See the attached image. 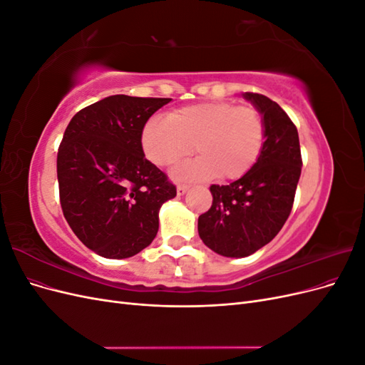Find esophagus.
<instances>
[{"mask_svg":"<svg viewBox=\"0 0 365 365\" xmlns=\"http://www.w3.org/2000/svg\"><path fill=\"white\" fill-rule=\"evenodd\" d=\"M187 190H189V185H187V184H180L178 187H176V193H178L180 196L184 195Z\"/></svg>","mask_w":365,"mask_h":365,"instance_id":"obj_1","label":"esophagus"}]
</instances>
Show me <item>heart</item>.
I'll return each mask as SVG.
<instances>
[{"label": "heart", "mask_w": 365, "mask_h": 365, "mask_svg": "<svg viewBox=\"0 0 365 365\" xmlns=\"http://www.w3.org/2000/svg\"><path fill=\"white\" fill-rule=\"evenodd\" d=\"M267 140V126L257 108L230 102L185 106L168 120L152 117L143 128L145 155L160 168H170L190 157L195 146L200 158L175 170L176 178L216 176L239 180L259 161Z\"/></svg>", "instance_id": "b5f03b06"}]
</instances>
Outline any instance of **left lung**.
<instances>
[{"label":"left lung","instance_id":"8db88e82","mask_svg":"<svg viewBox=\"0 0 365 365\" xmlns=\"http://www.w3.org/2000/svg\"><path fill=\"white\" fill-rule=\"evenodd\" d=\"M267 126V140L256 165L228 185H210L212 207L197 219L204 244L225 257H247L277 236L289 217L302 152L289 115L267 96L245 93Z\"/></svg>","mask_w":365,"mask_h":365}]
</instances>
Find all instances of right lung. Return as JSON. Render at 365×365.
Segmentation results:
<instances>
[{
    "label": "right lung",
    "instance_id": "1",
    "mask_svg": "<svg viewBox=\"0 0 365 365\" xmlns=\"http://www.w3.org/2000/svg\"><path fill=\"white\" fill-rule=\"evenodd\" d=\"M170 98L109 96L81 109L58 150L59 200L82 244L126 259L158 233L161 205L176 196L168 175L146 160L141 132Z\"/></svg>",
    "mask_w": 365,
    "mask_h": 365
}]
</instances>
